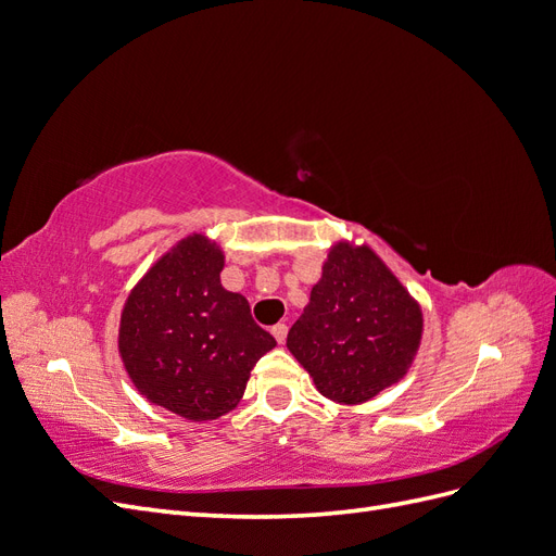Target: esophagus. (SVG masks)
Returning <instances> with one entry per match:
<instances>
[{
	"label": "esophagus",
	"instance_id": "esophagus-1",
	"mask_svg": "<svg viewBox=\"0 0 556 556\" xmlns=\"http://www.w3.org/2000/svg\"><path fill=\"white\" fill-rule=\"evenodd\" d=\"M271 333L276 336L278 343H285V339H288V325H282V323L274 325V327H271Z\"/></svg>",
	"mask_w": 556,
	"mask_h": 556
}]
</instances>
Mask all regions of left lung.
Instances as JSON below:
<instances>
[{"label":"left lung","mask_w":556,"mask_h":556,"mask_svg":"<svg viewBox=\"0 0 556 556\" xmlns=\"http://www.w3.org/2000/svg\"><path fill=\"white\" fill-rule=\"evenodd\" d=\"M422 331V308L376 250L336 241L288 350L319 394L355 406L408 374Z\"/></svg>","instance_id":"1"}]
</instances>
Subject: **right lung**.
I'll use <instances>...</instances> for the list:
<instances>
[{"label": "right lung", "mask_w": 556, "mask_h": 556, "mask_svg": "<svg viewBox=\"0 0 556 556\" xmlns=\"http://www.w3.org/2000/svg\"><path fill=\"white\" fill-rule=\"evenodd\" d=\"M223 248L204 233L180 239L134 285L117 329L139 394L192 422L237 408L252 366L276 348L248 299L223 288Z\"/></svg>", "instance_id": "right-lung-1"}]
</instances>
